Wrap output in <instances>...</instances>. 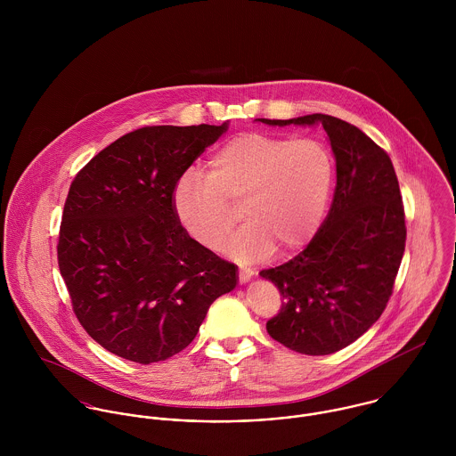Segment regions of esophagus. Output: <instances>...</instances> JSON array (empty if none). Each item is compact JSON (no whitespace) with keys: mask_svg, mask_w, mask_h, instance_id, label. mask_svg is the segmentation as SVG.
<instances>
[{"mask_svg":"<svg viewBox=\"0 0 456 456\" xmlns=\"http://www.w3.org/2000/svg\"><path fill=\"white\" fill-rule=\"evenodd\" d=\"M253 275H255V270H253V268H248V266H240V282H242V284L249 282V281L253 279Z\"/></svg>","mask_w":456,"mask_h":456,"instance_id":"esophagus-1","label":"esophagus"}]
</instances>
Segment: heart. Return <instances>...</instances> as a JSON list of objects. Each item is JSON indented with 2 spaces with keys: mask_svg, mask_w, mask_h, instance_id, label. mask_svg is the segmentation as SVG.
Wrapping results in <instances>:
<instances>
[{
  "mask_svg": "<svg viewBox=\"0 0 456 456\" xmlns=\"http://www.w3.org/2000/svg\"><path fill=\"white\" fill-rule=\"evenodd\" d=\"M335 161L316 138L244 133L221 145L208 172H188L174 190V210L203 248H217L240 216L246 224L224 246L237 260L289 255L320 228Z\"/></svg>",
  "mask_w": 456,
  "mask_h": 456,
  "instance_id": "b5f03b06",
  "label": "heart"
}]
</instances>
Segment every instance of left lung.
<instances>
[{
	"mask_svg": "<svg viewBox=\"0 0 456 456\" xmlns=\"http://www.w3.org/2000/svg\"><path fill=\"white\" fill-rule=\"evenodd\" d=\"M268 126H323L337 167L323 226L293 260L261 270L282 295L268 335L291 351L323 356L353 344L383 314L405 248V219L390 156L356 126L311 114L256 119Z\"/></svg>",
	"mask_w": 456,
	"mask_h": 456,
	"instance_id": "left-lung-1",
	"label": "left lung"
}]
</instances>
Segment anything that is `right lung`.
I'll return each mask as SVG.
<instances>
[{
	"instance_id": "1",
	"label": "right lung",
	"mask_w": 456,
	"mask_h": 456,
	"mask_svg": "<svg viewBox=\"0 0 456 456\" xmlns=\"http://www.w3.org/2000/svg\"><path fill=\"white\" fill-rule=\"evenodd\" d=\"M221 126H149L98 152L69 186L60 270L84 330L142 365L195 338L239 268L198 244L174 210V190Z\"/></svg>"
}]
</instances>
